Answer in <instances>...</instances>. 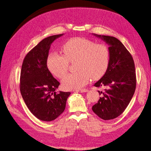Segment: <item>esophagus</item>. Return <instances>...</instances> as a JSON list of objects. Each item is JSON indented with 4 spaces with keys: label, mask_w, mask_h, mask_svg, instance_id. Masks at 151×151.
I'll return each instance as SVG.
<instances>
[{
    "label": "esophagus",
    "mask_w": 151,
    "mask_h": 151,
    "mask_svg": "<svg viewBox=\"0 0 151 151\" xmlns=\"http://www.w3.org/2000/svg\"><path fill=\"white\" fill-rule=\"evenodd\" d=\"M77 93H85V92H87L88 90L86 89H78V90H76V91Z\"/></svg>",
    "instance_id": "esophagus-1"
}]
</instances>
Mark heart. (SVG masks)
<instances>
[{
    "mask_svg": "<svg viewBox=\"0 0 151 151\" xmlns=\"http://www.w3.org/2000/svg\"><path fill=\"white\" fill-rule=\"evenodd\" d=\"M63 55L56 52L49 55L47 67L51 74L62 78L67 74L69 63L76 62V73L70 74L62 81L66 89H79L84 87L91 78L98 80L107 70L109 64V48L103 44H95L83 37L68 40L62 46Z\"/></svg>",
    "mask_w": 151,
    "mask_h": 151,
    "instance_id": "obj_1",
    "label": "heart"
}]
</instances>
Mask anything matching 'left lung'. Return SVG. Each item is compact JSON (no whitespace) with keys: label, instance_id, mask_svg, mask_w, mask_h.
I'll return each mask as SVG.
<instances>
[{"label":"left lung","instance_id":"obj_1","mask_svg":"<svg viewBox=\"0 0 151 151\" xmlns=\"http://www.w3.org/2000/svg\"><path fill=\"white\" fill-rule=\"evenodd\" d=\"M93 35L109 46L110 58L107 72L94 84L106 89L104 92L99 91L101 96L92 110L101 119H113L124 111L135 93V63L132 56L119 40L112 36Z\"/></svg>","mask_w":151,"mask_h":151}]
</instances>
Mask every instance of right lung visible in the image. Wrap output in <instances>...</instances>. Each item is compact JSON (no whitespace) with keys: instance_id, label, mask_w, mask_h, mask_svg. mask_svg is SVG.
<instances>
[{"instance_id":"obj_1","label":"right lung","mask_w":151,"mask_h":151,"mask_svg":"<svg viewBox=\"0 0 151 151\" xmlns=\"http://www.w3.org/2000/svg\"><path fill=\"white\" fill-rule=\"evenodd\" d=\"M63 34L42 40L24 58L20 75V92L30 111L39 119L51 121L66 107L70 92L55 91L60 83L47 67V58L52 42Z\"/></svg>"}]
</instances>
